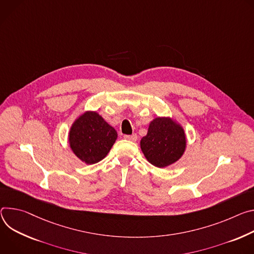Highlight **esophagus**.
<instances>
[{
    "instance_id": "1",
    "label": "esophagus",
    "mask_w": 254,
    "mask_h": 254,
    "mask_svg": "<svg viewBox=\"0 0 254 254\" xmlns=\"http://www.w3.org/2000/svg\"><path fill=\"white\" fill-rule=\"evenodd\" d=\"M125 139L130 140V141H136L137 140V135L136 134H132V135H125L124 136Z\"/></svg>"
}]
</instances>
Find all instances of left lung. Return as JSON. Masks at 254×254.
<instances>
[{
	"mask_svg": "<svg viewBox=\"0 0 254 254\" xmlns=\"http://www.w3.org/2000/svg\"><path fill=\"white\" fill-rule=\"evenodd\" d=\"M140 147L152 165L159 168L168 166L178 161L186 150L185 130L172 118L157 117L150 122Z\"/></svg>",
	"mask_w": 254,
	"mask_h": 254,
	"instance_id": "1",
	"label": "left lung"
}]
</instances>
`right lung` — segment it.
Returning a JSON list of instances; mask_svg holds the SVG:
<instances>
[{
	"mask_svg": "<svg viewBox=\"0 0 254 254\" xmlns=\"http://www.w3.org/2000/svg\"><path fill=\"white\" fill-rule=\"evenodd\" d=\"M117 131L95 111H87L72 123L68 142L82 162L94 164L107 156L117 139Z\"/></svg>",
	"mask_w": 254,
	"mask_h": 254,
	"instance_id": "obj_1",
	"label": "right lung"
}]
</instances>
